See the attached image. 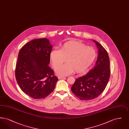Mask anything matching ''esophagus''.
I'll use <instances>...</instances> for the list:
<instances>
[{
    "label": "esophagus",
    "instance_id": "esophagus-1",
    "mask_svg": "<svg viewBox=\"0 0 129 129\" xmlns=\"http://www.w3.org/2000/svg\"><path fill=\"white\" fill-rule=\"evenodd\" d=\"M57 78H58V79H61V78H65V77H64V76H58Z\"/></svg>",
    "mask_w": 129,
    "mask_h": 129
}]
</instances>
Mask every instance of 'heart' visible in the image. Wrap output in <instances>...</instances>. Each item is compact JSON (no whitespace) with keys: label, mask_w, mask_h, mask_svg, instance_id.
Wrapping results in <instances>:
<instances>
[{"label":"heart","mask_w":129,"mask_h":129,"mask_svg":"<svg viewBox=\"0 0 129 129\" xmlns=\"http://www.w3.org/2000/svg\"><path fill=\"white\" fill-rule=\"evenodd\" d=\"M97 55L95 49L85 44L71 41L63 43L61 49L52 50L50 55L53 66L57 69L66 61L68 62L59 68L56 73L67 75L73 73H82L85 72L94 61Z\"/></svg>","instance_id":"1"}]
</instances>
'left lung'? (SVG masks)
Returning <instances> with one entry per match:
<instances>
[{"label":"left lung","instance_id":"8db88e82","mask_svg":"<svg viewBox=\"0 0 129 129\" xmlns=\"http://www.w3.org/2000/svg\"><path fill=\"white\" fill-rule=\"evenodd\" d=\"M98 48L95 66L86 75L76 79L71 87L72 91L81 100L96 98L104 91L110 75L109 57L106 50L95 40Z\"/></svg>","mask_w":129,"mask_h":129}]
</instances>
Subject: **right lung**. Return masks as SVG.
Segmentation results:
<instances>
[{"instance_id": "obj_1", "label": "right lung", "mask_w": 129, "mask_h": 129, "mask_svg": "<svg viewBox=\"0 0 129 129\" xmlns=\"http://www.w3.org/2000/svg\"><path fill=\"white\" fill-rule=\"evenodd\" d=\"M52 45L46 38L27 43L19 52L15 77L21 90L35 99L45 98L58 80L49 66Z\"/></svg>"}]
</instances>
